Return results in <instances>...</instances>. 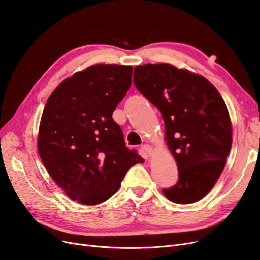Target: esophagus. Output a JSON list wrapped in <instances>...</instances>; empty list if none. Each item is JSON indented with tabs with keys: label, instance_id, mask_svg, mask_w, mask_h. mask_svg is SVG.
Wrapping results in <instances>:
<instances>
[{
	"label": "esophagus",
	"instance_id": "obj_1",
	"mask_svg": "<svg viewBox=\"0 0 260 260\" xmlns=\"http://www.w3.org/2000/svg\"><path fill=\"white\" fill-rule=\"evenodd\" d=\"M141 149H142L143 155L146 157V158H149V157H151V156L153 155V152H154L153 147H152V146H149V145H147V144L142 145V147H141Z\"/></svg>",
	"mask_w": 260,
	"mask_h": 260
}]
</instances>
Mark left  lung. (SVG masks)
I'll return each instance as SVG.
<instances>
[{
  "instance_id": "1",
  "label": "left lung",
  "mask_w": 260,
  "mask_h": 260,
  "mask_svg": "<svg viewBox=\"0 0 260 260\" xmlns=\"http://www.w3.org/2000/svg\"><path fill=\"white\" fill-rule=\"evenodd\" d=\"M137 89L157 107L179 180L164 188L177 204L199 202L214 187L232 146V122L223 99L205 77L170 64L135 68Z\"/></svg>"
}]
</instances>
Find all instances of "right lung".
<instances>
[{
	"label": "right lung",
	"instance_id": "obj_1",
	"mask_svg": "<svg viewBox=\"0 0 260 260\" xmlns=\"http://www.w3.org/2000/svg\"><path fill=\"white\" fill-rule=\"evenodd\" d=\"M132 72V66H90L62 80L46 101L39 155L54 182L82 205L112 198L128 169L144 161L125 147L112 118L130 89Z\"/></svg>",
	"mask_w": 260,
	"mask_h": 260
}]
</instances>
